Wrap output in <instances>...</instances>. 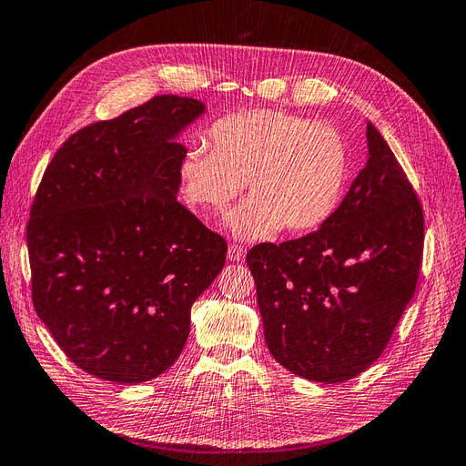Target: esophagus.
<instances>
[{"instance_id":"esophagus-1","label":"esophagus","mask_w":466,"mask_h":466,"mask_svg":"<svg viewBox=\"0 0 466 466\" xmlns=\"http://www.w3.org/2000/svg\"><path fill=\"white\" fill-rule=\"evenodd\" d=\"M246 258V249L240 244H230L228 246V259L230 261H242Z\"/></svg>"}]
</instances>
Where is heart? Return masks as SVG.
<instances>
[{
    "label": "heart",
    "mask_w": 466,
    "mask_h": 466,
    "mask_svg": "<svg viewBox=\"0 0 466 466\" xmlns=\"http://www.w3.org/2000/svg\"><path fill=\"white\" fill-rule=\"evenodd\" d=\"M207 144L210 150L191 148L181 157V195L198 215L224 217L246 181L251 197L230 218L236 236L312 232L341 203L350 157L328 125L275 109L246 111L212 125Z\"/></svg>",
    "instance_id": "heart-1"
}]
</instances>
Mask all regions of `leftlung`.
<instances>
[{"mask_svg": "<svg viewBox=\"0 0 466 466\" xmlns=\"http://www.w3.org/2000/svg\"><path fill=\"white\" fill-rule=\"evenodd\" d=\"M367 164L316 232L248 251L265 343L290 373L334 384L363 373L416 292L423 212L390 146L367 123Z\"/></svg>", "mask_w": 466, "mask_h": 466, "instance_id": "left-lung-1", "label": "left lung"}]
</instances>
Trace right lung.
Masks as SVG:
<instances>
[{"mask_svg":"<svg viewBox=\"0 0 466 466\" xmlns=\"http://www.w3.org/2000/svg\"><path fill=\"white\" fill-rule=\"evenodd\" d=\"M207 111L157 96L77 130L52 157L26 224L33 304L86 373L156 379L189 338L191 307L226 242L177 203L181 132Z\"/></svg>","mask_w":466,"mask_h":466,"instance_id":"obj_1","label":"right lung"}]
</instances>
